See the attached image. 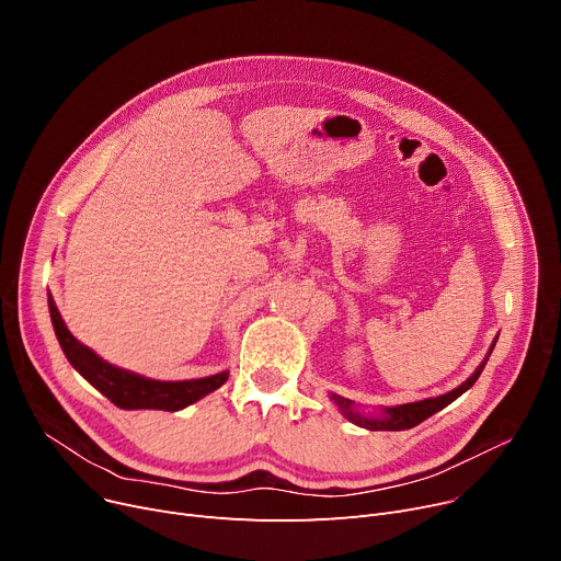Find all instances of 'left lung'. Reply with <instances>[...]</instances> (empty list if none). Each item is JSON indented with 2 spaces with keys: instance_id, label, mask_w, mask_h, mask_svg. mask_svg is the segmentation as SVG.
Here are the masks:
<instances>
[{
  "instance_id": "1",
  "label": "left lung",
  "mask_w": 561,
  "mask_h": 561,
  "mask_svg": "<svg viewBox=\"0 0 561 561\" xmlns=\"http://www.w3.org/2000/svg\"><path fill=\"white\" fill-rule=\"evenodd\" d=\"M495 341H497V339H495ZM495 341L491 343V347H489V352H486V357H484L482 364L476 368V373L470 375L466 381H461V385H459L457 389H453V391H448V393H444V396L425 398V400H419V402H407V404H398V407H381V409L377 411V414H364V411H359V407H357L355 402L343 398V396H336V393H332L330 400L339 407V411H341V414H343L350 423H355V425H359V427H366V430H373V432H375V430H391V432L411 430V427H416L419 423H423L425 419H430L432 414H436V411H440L444 407H448L450 402H455L461 393H466L470 387L476 385L480 373L484 370V366H486V362H489V357H491V352H493V347H495Z\"/></svg>"
}]
</instances>
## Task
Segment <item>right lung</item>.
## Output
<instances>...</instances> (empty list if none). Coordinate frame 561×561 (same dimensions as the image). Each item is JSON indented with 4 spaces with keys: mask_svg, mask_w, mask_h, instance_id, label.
<instances>
[{
    "mask_svg": "<svg viewBox=\"0 0 561 561\" xmlns=\"http://www.w3.org/2000/svg\"><path fill=\"white\" fill-rule=\"evenodd\" d=\"M47 302H49L54 334L58 339V345L64 350V355L68 357L70 366L88 381V385H93L102 396H106L115 407L127 409V411L131 409L180 411L202 400L204 396H209L211 391L220 389L229 377V370H220L216 375L199 377V379L163 381V379H152L125 368H117L106 359H102L95 350H91L72 336L66 320L61 318V313H58L51 296H47Z\"/></svg>",
    "mask_w": 561,
    "mask_h": 561,
    "instance_id": "add662e5",
    "label": "right lung"
}]
</instances>
